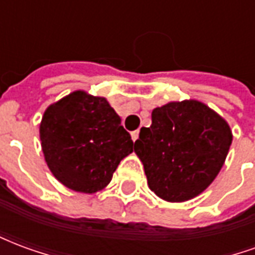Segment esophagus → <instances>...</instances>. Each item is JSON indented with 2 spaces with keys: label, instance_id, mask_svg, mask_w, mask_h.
I'll list each match as a JSON object with an SVG mask.
<instances>
[{
  "label": "esophagus",
  "instance_id": "34e87169",
  "mask_svg": "<svg viewBox=\"0 0 255 255\" xmlns=\"http://www.w3.org/2000/svg\"><path fill=\"white\" fill-rule=\"evenodd\" d=\"M131 138H132V140L135 142V140L139 138V131H133V132H131Z\"/></svg>",
  "mask_w": 255,
  "mask_h": 255
}]
</instances>
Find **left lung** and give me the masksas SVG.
<instances>
[{"label":"left lung","mask_w":255,"mask_h":255,"mask_svg":"<svg viewBox=\"0 0 255 255\" xmlns=\"http://www.w3.org/2000/svg\"><path fill=\"white\" fill-rule=\"evenodd\" d=\"M231 143L228 123L202 102L190 100L155 108L151 126L140 128L133 149L150 190L168 202H184L210 186Z\"/></svg>","instance_id":"obj_1"}]
</instances>
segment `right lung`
Returning <instances> with one entry per match:
<instances>
[{
    "label": "right lung",
    "instance_id": "obj_1",
    "mask_svg": "<svg viewBox=\"0 0 255 255\" xmlns=\"http://www.w3.org/2000/svg\"><path fill=\"white\" fill-rule=\"evenodd\" d=\"M39 136L54 177L86 194L106 187L120 161L133 151L131 135L109 102L80 90L47 108Z\"/></svg>",
    "mask_w": 255,
    "mask_h": 255
}]
</instances>
